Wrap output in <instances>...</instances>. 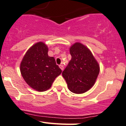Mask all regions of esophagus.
Returning <instances> with one entry per match:
<instances>
[{
  "instance_id": "34e87169",
  "label": "esophagus",
  "mask_w": 126,
  "mask_h": 126,
  "mask_svg": "<svg viewBox=\"0 0 126 126\" xmlns=\"http://www.w3.org/2000/svg\"><path fill=\"white\" fill-rule=\"evenodd\" d=\"M59 67H60L61 69L62 70H63V64L59 65Z\"/></svg>"
}]
</instances>
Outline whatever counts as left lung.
Instances as JSON below:
<instances>
[{
  "label": "left lung",
  "instance_id": "8db88e82",
  "mask_svg": "<svg viewBox=\"0 0 126 126\" xmlns=\"http://www.w3.org/2000/svg\"><path fill=\"white\" fill-rule=\"evenodd\" d=\"M72 59L63 72L71 92L84 93L95 83L99 73V65L91 52L81 43H76L70 48Z\"/></svg>",
  "mask_w": 126,
  "mask_h": 126
}]
</instances>
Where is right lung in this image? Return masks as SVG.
I'll return each instance as SVG.
<instances>
[{"instance_id":"1","label":"right lung","mask_w":126,"mask_h":126,"mask_svg":"<svg viewBox=\"0 0 126 126\" xmlns=\"http://www.w3.org/2000/svg\"><path fill=\"white\" fill-rule=\"evenodd\" d=\"M48 51L45 43H36L27 51L21 63L24 79L38 91H45L50 88L55 78L62 72L54 58L48 56Z\"/></svg>"}]
</instances>
